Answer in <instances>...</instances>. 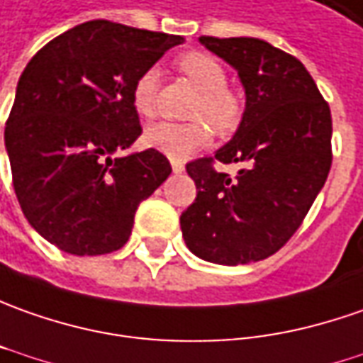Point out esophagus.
I'll list each match as a JSON object with an SVG mask.
<instances>
[{"instance_id":"esophagus-1","label":"esophagus","mask_w":363,"mask_h":363,"mask_svg":"<svg viewBox=\"0 0 363 363\" xmlns=\"http://www.w3.org/2000/svg\"><path fill=\"white\" fill-rule=\"evenodd\" d=\"M172 169H174V174H182L184 172V164L182 162H172Z\"/></svg>"}]
</instances>
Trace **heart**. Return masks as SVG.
I'll return each mask as SVG.
<instances>
[{
	"label": "heart",
	"instance_id": "heart-1",
	"mask_svg": "<svg viewBox=\"0 0 363 363\" xmlns=\"http://www.w3.org/2000/svg\"><path fill=\"white\" fill-rule=\"evenodd\" d=\"M177 67L199 91L189 111V118L198 121L152 123L143 133V142L174 162H184L210 143V128L218 135H230L235 131L244 116V106L240 96L228 87V72L216 55L206 51H187L179 55ZM157 89L160 69L150 65L135 77L131 87V104L138 113L145 118L155 113Z\"/></svg>",
	"mask_w": 363,
	"mask_h": 363
}]
</instances>
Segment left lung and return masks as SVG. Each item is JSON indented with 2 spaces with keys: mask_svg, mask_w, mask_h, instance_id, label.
<instances>
[{
  "mask_svg": "<svg viewBox=\"0 0 363 363\" xmlns=\"http://www.w3.org/2000/svg\"><path fill=\"white\" fill-rule=\"evenodd\" d=\"M206 45L240 75L245 111L213 157L186 165L198 196L179 223L191 254L240 266L276 254L301 225L332 167V113L300 60L257 38ZM213 161L240 163L235 178Z\"/></svg>",
  "mask_w": 363,
  "mask_h": 363,
  "instance_id": "obj_1",
  "label": "left lung"
}]
</instances>
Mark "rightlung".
<instances>
[{"label":"right lung","instance_id":"1","mask_svg":"<svg viewBox=\"0 0 363 363\" xmlns=\"http://www.w3.org/2000/svg\"><path fill=\"white\" fill-rule=\"evenodd\" d=\"M179 35L94 19L43 45L6 123L13 189L31 228L74 255L116 252L172 174L164 153L119 155L142 133L131 87Z\"/></svg>","mask_w":363,"mask_h":363}]
</instances>
